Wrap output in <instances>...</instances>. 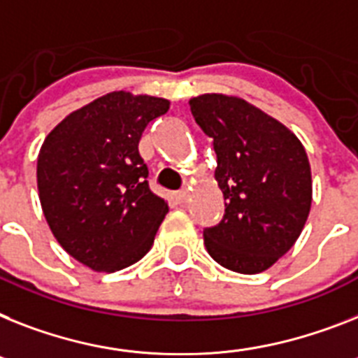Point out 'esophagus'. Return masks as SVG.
Wrapping results in <instances>:
<instances>
[{"label":"esophagus","instance_id":"esophagus-1","mask_svg":"<svg viewBox=\"0 0 358 358\" xmlns=\"http://www.w3.org/2000/svg\"><path fill=\"white\" fill-rule=\"evenodd\" d=\"M173 201H176L177 205H185L186 201H188V194H186V192H179V194L173 196Z\"/></svg>","mask_w":358,"mask_h":358}]
</instances>
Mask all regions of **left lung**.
<instances>
[{
    "instance_id": "1",
    "label": "left lung",
    "mask_w": 358,
    "mask_h": 358,
    "mask_svg": "<svg viewBox=\"0 0 358 358\" xmlns=\"http://www.w3.org/2000/svg\"><path fill=\"white\" fill-rule=\"evenodd\" d=\"M188 104L212 138L214 176L227 199L223 220L203 230L206 250L234 273H262L294 245L311 210L306 150L291 129L243 99L206 93Z\"/></svg>"
}]
</instances>
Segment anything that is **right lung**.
I'll return each mask as SVG.
<instances>
[{
  "mask_svg": "<svg viewBox=\"0 0 358 358\" xmlns=\"http://www.w3.org/2000/svg\"><path fill=\"white\" fill-rule=\"evenodd\" d=\"M168 109L166 99L113 91L67 115L41 144V210L85 267L115 273L152 249L168 205L150 190L138 141Z\"/></svg>",
  "mask_w": 358,
  "mask_h": 358,
  "instance_id": "right-lung-1",
  "label": "right lung"
}]
</instances>
